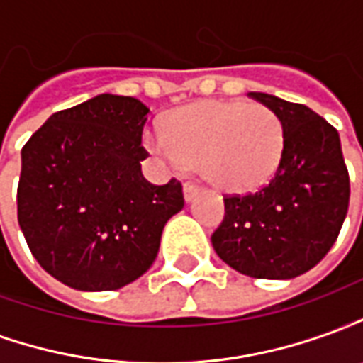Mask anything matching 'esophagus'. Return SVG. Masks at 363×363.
<instances>
[{"mask_svg": "<svg viewBox=\"0 0 363 363\" xmlns=\"http://www.w3.org/2000/svg\"><path fill=\"white\" fill-rule=\"evenodd\" d=\"M198 194H200V186L192 184V182H184V200H186V202L194 200Z\"/></svg>", "mask_w": 363, "mask_h": 363, "instance_id": "esophagus-1", "label": "esophagus"}]
</instances>
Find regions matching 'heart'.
Wrapping results in <instances>:
<instances>
[{
    "instance_id": "obj_1",
    "label": "heart",
    "mask_w": 363,
    "mask_h": 363,
    "mask_svg": "<svg viewBox=\"0 0 363 363\" xmlns=\"http://www.w3.org/2000/svg\"><path fill=\"white\" fill-rule=\"evenodd\" d=\"M147 143L177 169L202 163L213 186L245 194L264 186L280 165L286 132L280 116L259 103L202 101L165 120Z\"/></svg>"
}]
</instances>
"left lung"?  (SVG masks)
Wrapping results in <instances>:
<instances>
[{
  "instance_id": "8db88e82",
  "label": "left lung",
  "mask_w": 363,
  "mask_h": 363,
  "mask_svg": "<svg viewBox=\"0 0 363 363\" xmlns=\"http://www.w3.org/2000/svg\"><path fill=\"white\" fill-rule=\"evenodd\" d=\"M284 124L286 147L272 179L257 192L225 194L213 251L237 272L286 280L330 251L350 202V177L335 126L309 106L249 93Z\"/></svg>"
}]
</instances>
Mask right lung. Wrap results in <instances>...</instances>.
I'll use <instances>...</instances> for the list:
<instances>
[{"instance_id": "obj_1", "label": "right lung", "mask_w": 363, "mask_h": 363, "mask_svg": "<svg viewBox=\"0 0 363 363\" xmlns=\"http://www.w3.org/2000/svg\"><path fill=\"white\" fill-rule=\"evenodd\" d=\"M147 112L134 96L99 95L54 112L23 145L21 231L38 264L69 288L111 291L140 278L167 220L184 208L177 179H143Z\"/></svg>"}]
</instances>
